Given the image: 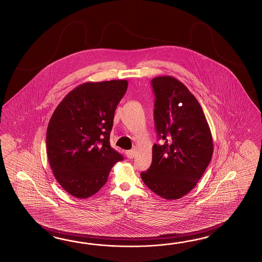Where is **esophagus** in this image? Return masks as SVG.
Here are the masks:
<instances>
[{
	"label": "esophagus",
	"mask_w": 262,
	"mask_h": 262,
	"mask_svg": "<svg viewBox=\"0 0 262 262\" xmlns=\"http://www.w3.org/2000/svg\"><path fill=\"white\" fill-rule=\"evenodd\" d=\"M126 155H127V157H128V159H133L134 156H135V150H134V149L127 150V151H126Z\"/></svg>",
	"instance_id": "esophagus-1"
}]
</instances>
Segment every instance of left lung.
Wrapping results in <instances>:
<instances>
[{"label": "left lung", "mask_w": 262, "mask_h": 262, "mask_svg": "<svg viewBox=\"0 0 262 262\" xmlns=\"http://www.w3.org/2000/svg\"><path fill=\"white\" fill-rule=\"evenodd\" d=\"M154 121L164 145L152 147V162L141 178L166 200L184 197L198 184L214 150L210 128L197 98L175 77L151 80Z\"/></svg>", "instance_id": "left-lung-1"}]
</instances>
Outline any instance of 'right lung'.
Segmentation results:
<instances>
[{"label":"right lung","mask_w":262,"mask_h":262,"mask_svg":"<svg viewBox=\"0 0 262 262\" xmlns=\"http://www.w3.org/2000/svg\"><path fill=\"white\" fill-rule=\"evenodd\" d=\"M128 80L86 82L68 93L47 127L46 150L58 184L75 198H89L123 160L110 145L115 108Z\"/></svg>","instance_id":"obj_1"}]
</instances>
